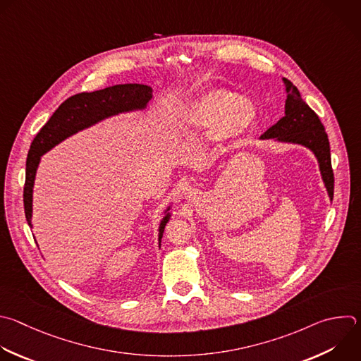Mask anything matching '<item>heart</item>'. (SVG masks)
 Wrapping results in <instances>:
<instances>
[{
  "label": "heart",
  "mask_w": 361,
  "mask_h": 361,
  "mask_svg": "<svg viewBox=\"0 0 361 361\" xmlns=\"http://www.w3.org/2000/svg\"><path fill=\"white\" fill-rule=\"evenodd\" d=\"M258 120L254 102L228 89H211L198 96L183 113L185 130H209L218 142H232L250 133Z\"/></svg>",
  "instance_id": "heart-1"
}]
</instances>
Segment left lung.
<instances>
[{"label": "left lung", "mask_w": 361, "mask_h": 361, "mask_svg": "<svg viewBox=\"0 0 361 361\" xmlns=\"http://www.w3.org/2000/svg\"><path fill=\"white\" fill-rule=\"evenodd\" d=\"M282 80L286 92L285 116L261 136V140H272L275 143L283 145H296L310 150L317 160L322 181L331 201L334 177L331 170L330 145L324 128L319 116L302 99L298 87L286 78H282Z\"/></svg>", "instance_id": "left-lung-1"}]
</instances>
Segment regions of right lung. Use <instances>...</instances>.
I'll use <instances>...</instances> for the list:
<instances>
[{
  "instance_id": "1",
  "label": "right lung",
  "mask_w": 361,
  "mask_h": 361,
  "mask_svg": "<svg viewBox=\"0 0 361 361\" xmlns=\"http://www.w3.org/2000/svg\"><path fill=\"white\" fill-rule=\"evenodd\" d=\"M153 97V87L142 83L114 85L90 93H79L66 99L51 116L47 125L34 139L25 171L24 187V208L28 225L32 228V200L37 170L41 159L51 149L69 139L71 136L86 130L103 120L123 113L143 111L147 109ZM173 201L163 211V218L159 225V247L167 222L171 218Z\"/></svg>"
}]
</instances>
